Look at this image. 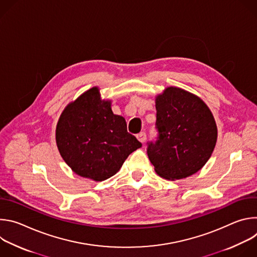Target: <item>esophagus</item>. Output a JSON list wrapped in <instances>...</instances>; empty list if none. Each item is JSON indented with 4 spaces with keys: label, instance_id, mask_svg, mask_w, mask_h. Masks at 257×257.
Masks as SVG:
<instances>
[{
    "label": "esophagus",
    "instance_id": "esophagus-1",
    "mask_svg": "<svg viewBox=\"0 0 257 257\" xmlns=\"http://www.w3.org/2000/svg\"><path fill=\"white\" fill-rule=\"evenodd\" d=\"M137 139L141 142V143H144L145 140H146V134L144 132H140L139 134H137Z\"/></svg>",
    "mask_w": 257,
    "mask_h": 257
}]
</instances>
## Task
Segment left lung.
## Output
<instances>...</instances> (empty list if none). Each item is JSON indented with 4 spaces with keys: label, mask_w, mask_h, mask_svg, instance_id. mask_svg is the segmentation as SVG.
<instances>
[{
    "label": "left lung",
    "mask_w": 257,
    "mask_h": 257,
    "mask_svg": "<svg viewBox=\"0 0 257 257\" xmlns=\"http://www.w3.org/2000/svg\"><path fill=\"white\" fill-rule=\"evenodd\" d=\"M158 137L148 156L161 177L179 180L198 172L210 158L217 129L207 105L196 95L168 87L157 96Z\"/></svg>",
    "instance_id": "8db88e82"
}]
</instances>
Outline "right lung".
<instances>
[{
    "instance_id": "add662e5",
    "label": "right lung",
    "mask_w": 257,
    "mask_h": 257,
    "mask_svg": "<svg viewBox=\"0 0 257 257\" xmlns=\"http://www.w3.org/2000/svg\"><path fill=\"white\" fill-rule=\"evenodd\" d=\"M56 140L66 164L94 181L114 176L142 145L127 131L125 119L114 115L111 101L100 99L96 87L67 105L57 125Z\"/></svg>"
}]
</instances>
